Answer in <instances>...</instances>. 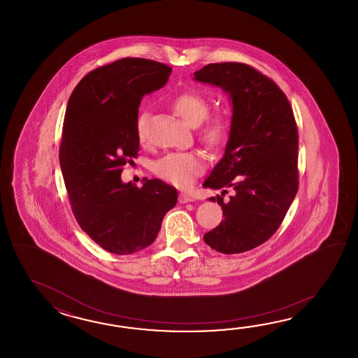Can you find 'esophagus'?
Wrapping results in <instances>:
<instances>
[{"mask_svg": "<svg viewBox=\"0 0 358 358\" xmlns=\"http://www.w3.org/2000/svg\"><path fill=\"white\" fill-rule=\"evenodd\" d=\"M178 199H179V203H188V202L193 201V198L188 196V194H185V193H180Z\"/></svg>", "mask_w": 358, "mask_h": 358, "instance_id": "esophagus-1", "label": "esophagus"}]
</instances>
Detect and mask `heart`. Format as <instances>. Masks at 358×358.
<instances>
[{
	"instance_id": "b5f03b06",
	"label": "heart",
	"mask_w": 358,
	"mask_h": 358,
	"mask_svg": "<svg viewBox=\"0 0 358 358\" xmlns=\"http://www.w3.org/2000/svg\"><path fill=\"white\" fill-rule=\"evenodd\" d=\"M173 108L192 127L200 124L198 134L208 147H219L230 134V120L225 114H208V101L194 92H182L173 99ZM137 136L141 142L147 137V115L137 120ZM205 159L196 151H179L161 157L153 165V173L179 188H189L196 178L203 173Z\"/></svg>"
}]
</instances>
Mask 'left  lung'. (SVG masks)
<instances>
[{"label": "left lung", "mask_w": 358, "mask_h": 358, "mask_svg": "<svg viewBox=\"0 0 358 358\" xmlns=\"http://www.w3.org/2000/svg\"><path fill=\"white\" fill-rule=\"evenodd\" d=\"M194 79L219 85L233 103L224 157L203 187L236 194L228 203L217 197L224 221L203 239L225 255L250 251L274 236L297 194V122L278 84L247 64H208Z\"/></svg>", "instance_id": "1"}]
</instances>
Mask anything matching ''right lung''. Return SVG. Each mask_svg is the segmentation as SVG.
<instances>
[{
    "instance_id": "add662e5",
    "label": "right lung",
    "mask_w": 358,
    "mask_h": 358,
    "mask_svg": "<svg viewBox=\"0 0 358 358\" xmlns=\"http://www.w3.org/2000/svg\"><path fill=\"white\" fill-rule=\"evenodd\" d=\"M170 74L165 64L125 57L93 69L68 101L59 157L69 202L82 230L115 255L152 243L178 201L176 188L160 179L142 188L122 182V166L139 151L141 101Z\"/></svg>"
}]
</instances>
